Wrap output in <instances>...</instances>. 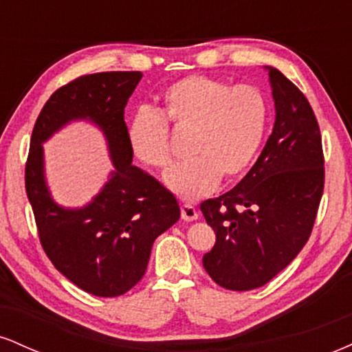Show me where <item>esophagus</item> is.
<instances>
[{"mask_svg": "<svg viewBox=\"0 0 352 352\" xmlns=\"http://www.w3.org/2000/svg\"><path fill=\"white\" fill-rule=\"evenodd\" d=\"M180 213H182V218H184L185 221H193L199 218V212H197V208L192 207V205H182Z\"/></svg>", "mask_w": 352, "mask_h": 352, "instance_id": "obj_1", "label": "esophagus"}]
</instances>
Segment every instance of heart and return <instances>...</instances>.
<instances>
[{
    "instance_id": "b5f03b06",
    "label": "heart",
    "mask_w": 352,
    "mask_h": 352,
    "mask_svg": "<svg viewBox=\"0 0 352 352\" xmlns=\"http://www.w3.org/2000/svg\"><path fill=\"white\" fill-rule=\"evenodd\" d=\"M268 104L260 89L232 86L193 74L164 91L159 114L139 111L129 120L127 142L137 160L153 168L170 164L168 129H192L188 155L164 180L173 195L195 201L210 195L225 179H235L253 162L263 142Z\"/></svg>"
}]
</instances>
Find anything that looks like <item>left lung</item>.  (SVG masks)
<instances>
[{"mask_svg": "<svg viewBox=\"0 0 352 352\" xmlns=\"http://www.w3.org/2000/svg\"><path fill=\"white\" fill-rule=\"evenodd\" d=\"M265 69L274 100L272 135L240 184L200 205L217 235L204 268L232 292L260 288L292 263L324 188L321 134L308 99L276 67Z\"/></svg>", "mask_w": 352, "mask_h": 352, "instance_id": "obj_1", "label": "left lung"}]
</instances>
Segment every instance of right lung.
Here are the masks:
<instances>
[{"instance_id":"1","label":"right lung","mask_w":352,"mask_h":352,"mask_svg":"<svg viewBox=\"0 0 352 352\" xmlns=\"http://www.w3.org/2000/svg\"><path fill=\"white\" fill-rule=\"evenodd\" d=\"M142 79L139 71L80 76L47 99L36 120L26 164V193L39 240L56 270L89 294L114 298L134 288L152 245L180 218L175 197L132 165L124 109ZM76 120L103 132L115 168L82 208H63L45 182L42 144Z\"/></svg>"}]
</instances>
